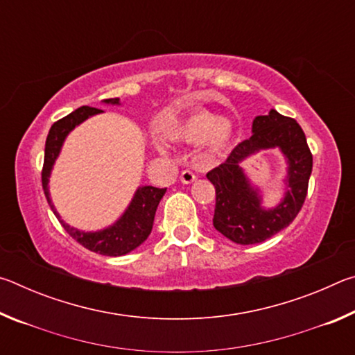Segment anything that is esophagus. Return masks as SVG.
I'll return each mask as SVG.
<instances>
[{"label":"esophagus","mask_w":355,"mask_h":355,"mask_svg":"<svg viewBox=\"0 0 355 355\" xmlns=\"http://www.w3.org/2000/svg\"><path fill=\"white\" fill-rule=\"evenodd\" d=\"M196 178H197V175L192 171H183L182 172V175H180V180H182V183H184V184H189V183H192V182H196Z\"/></svg>","instance_id":"esophagus-1"}]
</instances>
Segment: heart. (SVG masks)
<instances>
[{"label":"heart","mask_w":355,"mask_h":355,"mask_svg":"<svg viewBox=\"0 0 355 355\" xmlns=\"http://www.w3.org/2000/svg\"><path fill=\"white\" fill-rule=\"evenodd\" d=\"M167 137L173 142L199 144L205 139L209 156L224 152L233 139V127L227 119H218L209 111H194L167 128ZM164 150V146L159 147Z\"/></svg>","instance_id":"heart-1"}]
</instances>
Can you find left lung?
I'll use <instances>...</instances> for the list:
<instances>
[{
    "mask_svg": "<svg viewBox=\"0 0 355 355\" xmlns=\"http://www.w3.org/2000/svg\"><path fill=\"white\" fill-rule=\"evenodd\" d=\"M266 148H280L288 163L286 197L275 209L261 207V196L241 167L245 157ZM311 167L313 156L296 120L275 110L268 116H257L249 139L239 142L224 163L207 173L216 189L214 228L236 244L266 241L290 225L300 211L307 197Z\"/></svg>",
    "mask_w": 355,
    "mask_h": 355,
    "instance_id": "obj_1",
    "label": "left lung"
}]
</instances>
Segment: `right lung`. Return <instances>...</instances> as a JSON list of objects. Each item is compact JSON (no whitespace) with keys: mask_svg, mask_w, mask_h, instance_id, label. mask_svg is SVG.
I'll list each match as a JSON object with an SVG mask.
<instances>
[{"mask_svg":"<svg viewBox=\"0 0 355 355\" xmlns=\"http://www.w3.org/2000/svg\"><path fill=\"white\" fill-rule=\"evenodd\" d=\"M105 103L119 105V98H106ZM103 112L97 107L91 106H81L70 112L69 116L62 117L51 125L50 133L46 136L45 142V158H44V169H42V186H44L45 197L48 200V205L51 207L53 213L61 222L64 230L69 235L76 239L78 243L84 248L95 252V254L107 255V257H119L125 255L128 252L135 250L137 245H141L148 238L150 232L153 227V219L156 208L159 205V200L163 199L164 192L167 188H155V186H141L137 188L136 194L131 200L127 211L122 214L116 224L105 228L100 232H80L76 228L70 227L69 224L61 219V216L55 209V205L50 199V191H48V178L53 169V164L58 158L61 147L65 141V137L73 130L76 125H80L84 120L89 119L95 114Z\"/></svg>","mask_w":355,"mask_h":355,"instance_id":"right-lung-1","label":"right lung"}]
</instances>
